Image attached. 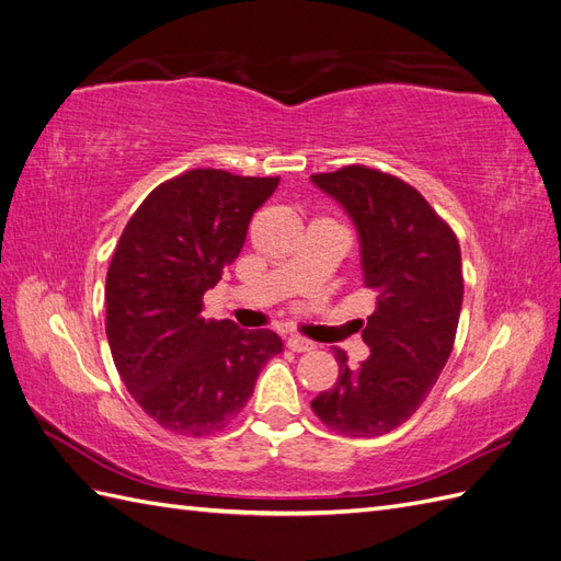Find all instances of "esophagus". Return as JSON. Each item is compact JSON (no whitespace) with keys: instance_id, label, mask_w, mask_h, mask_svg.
<instances>
[{"instance_id":"34e87169","label":"esophagus","mask_w":561,"mask_h":561,"mask_svg":"<svg viewBox=\"0 0 561 561\" xmlns=\"http://www.w3.org/2000/svg\"><path fill=\"white\" fill-rule=\"evenodd\" d=\"M287 348L295 353H307L313 348V342H309V339H301V336H290L287 339Z\"/></svg>"}]
</instances>
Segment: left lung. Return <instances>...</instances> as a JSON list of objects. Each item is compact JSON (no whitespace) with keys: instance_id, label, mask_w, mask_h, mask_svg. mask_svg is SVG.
I'll use <instances>...</instances> for the list:
<instances>
[{"instance_id":"1","label":"left lung","mask_w":561,"mask_h":561,"mask_svg":"<svg viewBox=\"0 0 561 561\" xmlns=\"http://www.w3.org/2000/svg\"><path fill=\"white\" fill-rule=\"evenodd\" d=\"M358 229L363 283L377 309L363 325L369 358L358 367L334 348L339 377L311 402L328 428L377 437L426 400L454 348L463 301L456 233L412 184L367 165L311 175Z\"/></svg>"}]
</instances>
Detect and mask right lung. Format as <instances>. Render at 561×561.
<instances>
[{"mask_svg": "<svg viewBox=\"0 0 561 561\" xmlns=\"http://www.w3.org/2000/svg\"><path fill=\"white\" fill-rule=\"evenodd\" d=\"M278 182L186 171L142 201L116 243L105 283L107 342L128 393L165 431H222L283 351L276 332L201 316L203 295L239 257L254 210Z\"/></svg>", "mask_w": 561, "mask_h": 561, "instance_id": "1", "label": "right lung"}]
</instances>
